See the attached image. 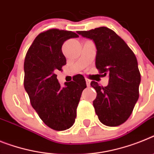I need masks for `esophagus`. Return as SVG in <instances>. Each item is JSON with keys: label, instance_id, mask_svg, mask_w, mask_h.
Wrapping results in <instances>:
<instances>
[{"label": "esophagus", "instance_id": "obj_1", "mask_svg": "<svg viewBox=\"0 0 154 154\" xmlns=\"http://www.w3.org/2000/svg\"><path fill=\"white\" fill-rule=\"evenodd\" d=\"M85 81H86V85H87V86L88 87H89V86H90V83H91V81H90L89 79H88V78H86Z\"/></svg>", "mask_w": 154, "mask_h": 154}]
</instances>
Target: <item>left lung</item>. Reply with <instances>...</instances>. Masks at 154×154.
Listing matches in <instances>:
<instances>
[{
  "instance_id": "1",
  "label": "left lung",
  "mask_w": 154,
  "mask_h": 154,
  "mask_svg": "<svg viewBox=\"0 0 154 154\" xmlns=\"http://www.w3.org/2000/svg\"><path fill=\"white\" fill-rule=\"evenodd\" d=\"M77 33L95 42V66L99 73L104 76L108 73L109 77L106 87L91 82L97 92L93 101L95 113L106 126L122 125L131 116L139 96L141 75L135 54L122 38L107 27Z\"/></svg>"
}]
</instances>
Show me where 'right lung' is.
<instances>
[{
	"label": "right lung",
	"mask_w": 154,
	"mask_h": 154,
	"mask_svg": "<svg viewBox=\"0 0 154 154\" xmlns=\"http://www.w3.org/2000/svg\"><path fill=\"white\" fill-rule=\"evenodd\" d=\"M79 36L72 31L50 29L39 33L26 55L24 88L30 103L48 127L64 131L74 124L81 93L87 87L78 75L61 87L55 73L66 59L62 46L66 40Z\"/></svg>",
	"instance_id": "right-lung-1"
}]
</instances>
